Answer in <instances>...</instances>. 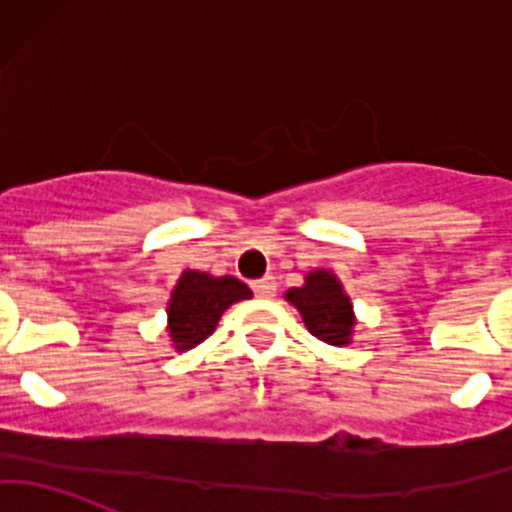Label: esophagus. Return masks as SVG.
<instances>
[{"label":"esophagus","instance_id":"obj_1","mask_svg":"<svg viewBox=\"0 0 512 512\" xmlns=\"http://www.w3.org/2000/svg\"><path fill=\"white\" fill-rule=\"evenodd\" d=\"M252 289H255L257 297L270 299V297H275V292H277V282H275V277L267 275V277H262V280L252 282Z\"/></svg>","mask_w":512,"mask_h":512}]
</instances>
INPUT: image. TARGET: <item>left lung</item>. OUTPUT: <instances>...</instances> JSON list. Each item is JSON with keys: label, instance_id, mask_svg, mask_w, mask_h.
<instances>
[{"label": "left lung", "instance_id": "obj_1", "mask_svg": "<svg viewBox=\"0 0 512 512\" xmlns=\"http://www.w3.org/2000/svg\"><path fill=\"white\" fill-rule=\"evenodd\" d=\"M287 299L299 309L304 324L314 337L334 344V347L349 344L354 327L352 302L332 272H309L304 287L289 289Z\"/></svg>", "mask_w": 512, "mask_h": 512}]
</instances>
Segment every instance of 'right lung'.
I'll use <instances>...</instances> for the list:
<instances>
[{
    "label": "right lung",
    "instance_id": "1",
    "mask_svg": "<svg viewBox=\"0 0 512 512\" xmlns=\"http://www.w3.org/2000/svg\"><path fill=\"white\" fill-rule=\"evenodd\" d=\"M252 292L235 277H210L205 272L185 270L168 302V329L175 349L198 347L218 327L230 304L250 299Z\"/></svg>",
    "mask_w": 512,
    "mask_h": 512
}]
</instances>
